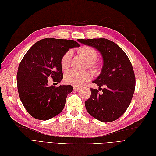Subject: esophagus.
I'll return each instance as SVG.
<instances>
[{"label":"esophagus","instance_id":"34e87169","mask_svg":"<svg viewBox=\"0 0 156 156\" xmlns=\"http://www.w3.org/2000/svg\"><path fill=\"white\" fill-rule=\"evenodd\" d=\"M73 90L74 91H78L79 89H80V87H78V86H73Z\"/></svg>","mask_w":156,"mask_h":156}]
</instances>
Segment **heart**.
Segmentation results:
<instances>
[{"mask_svg": "<svg viewBox=\"0 0 156 156\" xmlns=\"http://www.w3.org/2000/svg\"><path fill=\"white\" fill-rule=\"evenodd\" d=\"M79 53L84 57L88 62L89 65L91 69H94V61L98 58L96 51L94 49L89 47H83L79 49ZM72 53L67 51L64 54L61 59V67L62 69H67L69 65ZM90 79V73L88 72H78L73 70H70L65 73V81L66 83L72 84L74 86H80Z\"/></svg>", "mask_w": 156, "mask_h": 156, "instance_id": "heart-1", "label": "heart"}]
</instances>
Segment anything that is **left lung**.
Instances as JSON below:
<instances>
[{
    "instance_id": "1",
    "label": "left lung",
    "mask_w": 156,
    "mask_h": 156,
    "mask_svg": "<svg viewBox=\"0 0 156 156\" xmlns=\"http://www.w3.org/2000/svg\"><path fill=\"white\" fill-rule=\"evenodd\" d=\"M79 43L96 49L101 55L102 67L93 80L98 89H91V96L85 101L88 113L98 120L109 122L126 112L135 90L136 78L131 63L125 51L113 41L105 38L78 39Z\"/></svg>"
}]
</instances>
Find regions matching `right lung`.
Here are the masks:
<instances>
[{"label": "right lung", "instance_id": "right-lung-1", "mask_svg": "<svg viewBox=\"0 0 156 156\" xmlns=\"http://www.w3.org/2000/svg\"><path fill=\"white\" fill-rule=\"evenodd\" d=\"M72 40L44 38L30 47L19 65L17 87L21 102L34 118L47 120L58 115L65 107L72 85L49 86L51 76L60 83L63 78L61 59L69 49L79 47Z\"/></svg>", "mask_w": 156, "mask_h": 156}]
</instances>
